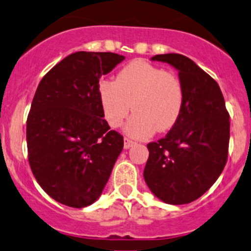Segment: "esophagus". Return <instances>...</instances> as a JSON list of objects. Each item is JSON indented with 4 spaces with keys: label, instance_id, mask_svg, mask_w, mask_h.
<instances>
[{
    "label": "esophagus",
    "instance_id": "esophagus-1",
    "mask_svg": "<svg viewBox=\"0 0 251 251\" xmlns=\"http://www.w3.org/2000/svg\"><path fill=\"white\" fill-rule=\"evenodd\" d=\"M133 145H135V143L133 140L128 139V138H124V149H129Z\"/></svg>",
    "mask_w": 251,
    "mask_h": 251
}]
</instances>
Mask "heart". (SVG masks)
Listing matches in <instances>:
<instances>
[{
  "instance_id": "heart-1",
  "label": "heart",
  "mask_w": 251,
  "mask_h": 251,
  "mask_svg": "<svg viewBox=\"0 0 251 251\" xmlns=\"http://www.w3.org/2000/svg\"><path fill=\"white\" fill-rule=\"evenodd\" d=\"M102 112L109 127L123 123L130 109L135 112L124 130L135 139L155 132H168L177 123L185 92L180 78L144 60L124 66L116 81L102 80L99 86Z\"/></svg>"
}]
</instances>
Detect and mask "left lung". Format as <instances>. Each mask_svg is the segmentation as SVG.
<instances>
[{"label": "left lung", "mask_w": 251, "mask_h": 251, "mask_svg": "<svg viewBox=\"0 0 251 251\" xmlns=\"http://www.w3.org/2000/svg\"><path fill=\"white\" fill-rule=\"evenodd\" d=\"M152 61L178 71L185 101L177 123L165 138L147 145L144 180L160 201L186 204L217 181L228 157L229 114L218 83L181 54H161Z\"/></svg>", "instance_id": "obj_1"}]
</instances>
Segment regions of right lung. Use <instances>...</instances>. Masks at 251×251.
Masks as SVG:
<instances>
[{
  "instance_id": "right-lung-1",
  "label": "right lung",
  "mask_w": 251,
  "mask_h": 251,
  "mask_svg": "<svg viewBox=\"0 0 251 251\" xmlns=\"http://www.w3.org/2000/svg\"><path fill=\"white\" fill-rule=\"evenodd\" d=\"M124 59L76 51L38 85L27 119L28 159L40 187L59 203H94L123 149V137L103 118L99 83Z\"/></svg>"
}]
</instances>
